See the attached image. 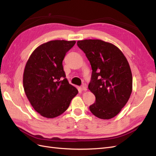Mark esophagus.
I'll list each match as a JSON object with an SVG mask.
<instances>
[{"mask_svg": "<svg viewBox=\"0 0 156 156\" xmlns=\"http://www.w3.org/2000/svg\"><path fill=\"white\" fill-rule=\"evenodd\" d=\"M80 89H81V90L82 91H87V86H86V85H83V86H82L81 87H80Z\"/></svg>", "mask_w": 156, "mask_h": 156, "instance_id": "1", "label": "esophagus"}]
</instances>
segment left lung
I'll list each match as a JSON object with an SVG mask.
<instances>
[{"mask_svg":"<svg viewBox=\"0 0 156 156\" xmlns=\"http://www.w3.org/2000/svg\"><path fill=\"white\" fill-rule=\"evenodd\" d=\"M77 44L86 53L92 69L88 88L96 100L90 110L100 119L112 118L126 105L132 93L129 64L122 51L112 43L86 39L78 41Z\"/></svg>","mask_w":156,"mask_h":156,"instance_id":"left-lung-1","label":"left lung"}]
</instances>
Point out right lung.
I'll return each instance as SVG.
<instances>
[{
	"label": "right lung",
	"mask_w": 156,
	"mask_h": 156,
	"mask_svg": "<svg viewBox=\"0 0 156 156\" xmlns=\"http://www.w3.org/2000/svg\"><path fill=\"white\" fill-rule=\"evenodd\" d=\"M75 41H51L31 53L24 69L25 95L33 108L42 116L53 118L69 108L78 91L69 83L63 60Z\"/></svg>",
	"instance_id": "add662e5"
}]
</instances>
